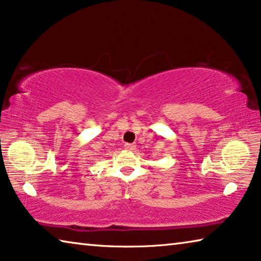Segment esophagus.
Returning a JSON list of instances; mask_svg holds the SVG:
<instances>
[{
    "mask_svg": "<svg viewBox=\"0 0 261 261\" xmlns=\"http://www.w3.org/2000/svg\"><path fill=\"white\" fill-rule=\"evenodd\" d=\"M124 147H125V149H127V151H134V149L136 148V145L135 144H125Z\"/></svg>",
    "mask_w": 261,
    "mask_h": 261,
    "instance_id": "obj_1",
    "label": "esophagus"
}]
</instances>
